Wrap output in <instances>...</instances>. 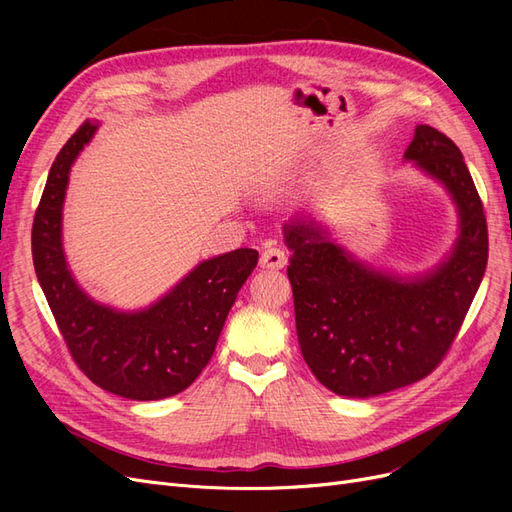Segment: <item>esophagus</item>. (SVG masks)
<instances>
[{
    "mask_svg": "<svg viewBox=\"0 0 512 512\" xmlns=\"http://www.w3.org/2000/svg\"><path fill=\"white\" fill-rule=\"evenodd\" d=\"M286 262H288V258H286V252L282 250V247L269 245L260 254V267L262 269H284Z\"/></svg>",
    "mask_w": 512,
    "mask_h": 512,
    "instance_id": "34e87169",
    "label": "esophagus"
}]
</instances>
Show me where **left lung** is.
Masks as SVG:
<instances>
[{
	"label": "left lung",
	"instance_id": "left-lung-1",
	"mask_svg": "<svg viewBox=\"0 0 512 512\" xmlns=\"http://www.w3.org/2000/svg\"><path fill=\"white\" fill-rule=\"evenodd\" d=\"M404 158L440 181L459 213V239L442 265L418 277L380 273L335 245L314 220L284 226L301 354L329 391L376 397L440 365L485 275L483 203L459 147L416 126Z\"/></svg>",
	"mask_w": 512,
	"mask_h": 512
}]
</instances>
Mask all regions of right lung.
Segmentation results:
<instances>
[{
  "label": "right lung",
  "instance_id": "add662e5",
  "mask_svg": "<svg viewBox=\"0 0 512 512\" xmlns=\"http://www.w3.org/2000/svg\"><path fill=\"white\" fill-rule=\"evenodd\" d=\"M85 121L61 147L46 179L32 228L38 282L74 363L100 389L136 401L173 397L200 376L237 292L252 275L250 247L203 260L153 305L119 312L94 301L76 284L61 243V211L74 160L94 138Z\"/></svg>",
  "mask_w": 512,
  "mask_h": 512
}]
</instances>
